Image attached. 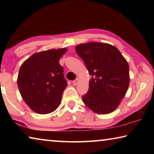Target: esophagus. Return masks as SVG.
<instances>
[{
  "instance_id": "obj_1",
  "label": "esophagus",
  "mask_w": 154,
  "mask_h": 154,
  "mask_svg": "<svg viewBox=\"0 0 154 154\" xmlns=\"http://www.w3.org/2000/svg\"><path fill=\"white\" fill-rule=\"evenodd\" d=\"M77 83H78V79H76L75 80H74L73 82H72V84H73L74 85H77Z\"/></svg>"
}]
</instances>
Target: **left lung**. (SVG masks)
<instances>
[{
  "label": "left lung",
  "mask_w": 154,
  "mask_h": 154,
  "mask_svg": "<svg viewBox=\"0 0 154 154\" xmlns=\"http://www.w3.org/2000/svg\"><path fill=\"white\" fill-rule=\"evenodd\" d=\"M92 78L82 96L85 105L98 114L113 112L126 94L130 83L129 65L119 49L108 43L90 42L75 48Z\"/></svg>",
  "instance_id": "8db88e82"
}]
</instances>
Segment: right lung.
Wrapping results in <instances>:
<instances>
[{"mask_svg": "<svg viewBox=\"0 0 154 154\" xmlns=\"http://www.w3.org/2000/svg\"><path fill=\"white\" fill-rule=\"evenodd\" d=\"M66 48L34 54L20 66L17 86L22 98L33 111L51 113L58 107L67 82L59 60Z\"/></svg>", "mask_w": 154, "mask_h": 154, "instance_id": "right-lung-1", "label": "right lung"}]
</instances>
